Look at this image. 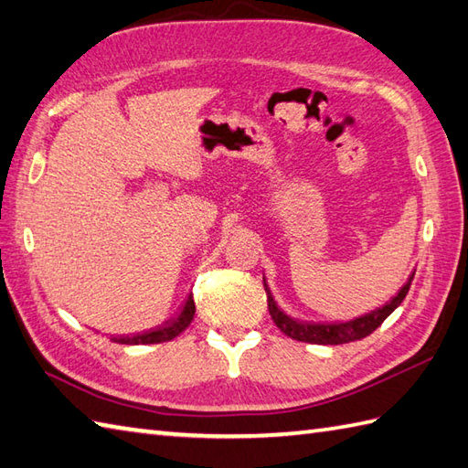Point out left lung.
<instances>
[{"label":"left lung","mask_w":468,"mask_h":468,"mask_svg":"<svg viewBox=\"0 0 468 468\" xmlns=\"http://www.w3.org/2000/svg\"><path fill=\"white\" fill-rule=\"evenodd\" d=\"M414 280V275H410L409 283H406L402 290L399 292V295L394 297L390 303L382 305L380 310H376L367 315L362 317H356L352 322H342V324H307V322H297L293 317L285 315L280 307L275 305L273 297L267 290V283L265 285V292H267V310L271 314V320L275 322V325L280 327V330L293 337L297 342H307V344H324V346H337V344H347V342H356V340H362V337L370 335L378 325H380L388 315H390L396 307L402 303V300L406 297L410 290V283Z\"/></svg>","instance_id":"left-lung-1"}]
</instances>
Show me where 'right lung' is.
<instances>
[{
  "mask_svg": "<svg viewBox=\"0 0 468 468\" xmlns=\"http://www.w3.org/2000/svg\"><path fill=\"white\" fill-rule=\"evenodd\" d=\"M193 315H195V302L193 297H188L186 303H185V310L181 312V315L176 317V320L166 325V327H161V330H153V332H146V334H138V335H118V337H112L114 342L118 344H161V342H168L173 340V337H176L178 334H183L188 324L193 322Z\"/></svg>",
  "mask_w": 468,
  "mask_h": 468,
  "instance_id": "1",
  "label": "right lung"
}]
</instances>
